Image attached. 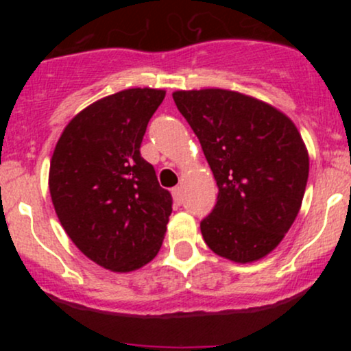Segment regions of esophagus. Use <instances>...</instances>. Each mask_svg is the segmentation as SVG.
I'll return each mask as SVG.
<instances>
[{"label":"esophagus","mask_w":351,"mask_h":351,"mask_svg":"<svg viewBox=\"0 0 351 351\" xmlns=\"http://www.w3.org/2000/svg\"><path fill=\"white\" fill-rule=\"evenodd\" d=\"M171 195H173V199H175V203L181 204V201H183V195H181V186L173 188Z\"/></svg>","instance_id":"1"}]
</instances>
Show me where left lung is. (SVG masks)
Here are the masks:
<instances>
[{
	"instance_id": "obj_1",
	"label": "left lung",
	"mask_w": 351,
	"mask_h": 351,
	"mask_svg": "<svg viewBox=\"0 0 351 351\" xmlns=\"http://www.w3.org/2000/svg\"><path fill=\"white\" fill-rule=\"evenodd\" d=\"M219 188L201 234L217 256L251 264L271 254L299 215L308 152L279 108L226 88L173 92Z\"/></svg>"
}]
</instances>
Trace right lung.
Here are the masks:
<instances>
[{"mask_svg":"<svg viewBox=\"0 0 351 351\" xmlns=\"http://www.w3.org/2000/svg\"><path fill=\"white\" fill-rule=\"evenodd\" d=\"M163 88L135 87L95 100L60 134L49 191L64 231L100 267L132 272L155 259L171 196L140 155Z\"/></svg>","mask_w":351,"mask_h":351,"instance_id":"obj_1","label":"right lung"}]
</instances>
